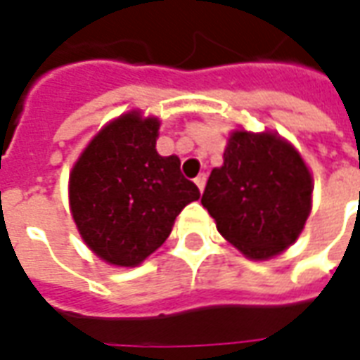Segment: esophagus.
<instances>
[{
  "mask_svg": "<svg viewBox=\"0 0 360 360\" xmlns=\"http://www.w3.org/2000/svg\"><path fill=\"white\" fill-rule=\"evenodd\" d=\"M195 183H196V187L200 188V193H202L204 185H206V173H200V175L195 179Z\"/></svg>",
  "mask_w": 360,
  "mask_h": 360,
  "instance_id": "obj_1",
  "label": "esophagus"
}]
</instances>
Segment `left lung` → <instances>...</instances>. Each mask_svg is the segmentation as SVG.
Masks as SVG:
<instances>
[{
  "instance_id": "obj_1",
  "label": "left lung",
  "mask_w": 360,
  "mask_h": 360,
  "mask_svg": "<svg viewBox=\"0 0 360 360\" xmlns=\"http://www.w3.org/2000/svg\"><path fill=\"white\" fill-rule=\"evenodd\" d=\"M310 196L312 177L291 144L271 133L237 131L200 202L227 241L249 258L264 260L299 237Z\"/></svg>"
}]
</instances>
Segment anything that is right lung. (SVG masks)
<instances>
[{
	"label": "right lung",
	"mask_w": 360,
	"mask_h": 360,
	"mask_svg": "<svg viewBox=\"0 0 360 360\" xmlns=\"http://www.w3.org/2000/svg\"><path fill=\"white\" fill-rule=\"evenodd\" d=\"M158 129V119L131 111L103 127L71 172L75 224L110 264H141L164 245L181 210L200 198L179 158L156 152Z\"/></svg>",
	"instance_id": "add662e5"
}]
</instances>
